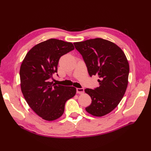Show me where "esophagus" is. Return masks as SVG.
<instances>
[{"label": "esophagus", "instance_id": "obj_1", "mask_svg": "<svg viewBox=\"0 0 151 151\" xmlns=\"http://www.w3.org/2000/svg\"><path fill=\"white\" fill-rule=\"evenodd\" d=\"M76 91L77 94H83L84 92V89L83 88H77Z\"/></svg>", "mask_w": 151, "mask_h": 151}]
</instances>
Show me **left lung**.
<instances>
[{"mask_svg": "<svg viewBox=\"0 0 151 151\" xmlns=\"http://www.w3.org/2000/svg\"><path fill=\"white\" fill-rule=\"evenodd\" d=\"M74 45L83 56L89 76L99 77V87L84 90L92 99L86 110L94 116L106 115L118 106L125 93L129 62L123 50L106 40L90 39Z\"/></svg>", "mask_w": 151, "mask_h": 151, "instance_id": "1", "label": "left lung"}]
</instances>
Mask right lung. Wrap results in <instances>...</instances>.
<instances>
[{
  "instance_id": "add662e5",
  "label": "right lung",
  "mask_w": 151,
  "mask_h": 151,
  "mask_svg": "<svg viewBox=\"0 0 151 151\" xmlns=\"http://www.w3.org/2000/svg\"><path fill=\"white\" fill-rule=\"evenodd\" d=\"M74 49L70 42L49 39L27 53L20 67L21 89L29 107L43 120L53 121L64 112L65 104L76 89L57 85L50 79L57 73L60 58Z\"/></svg>"
}]
</instances>
